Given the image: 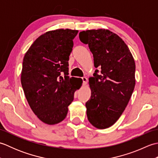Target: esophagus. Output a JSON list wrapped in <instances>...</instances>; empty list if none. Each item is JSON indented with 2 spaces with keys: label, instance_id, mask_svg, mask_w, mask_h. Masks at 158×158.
Segmentation results:
<instances>
[{
  "label": "esophagus",
  "instance_id": "esophagus-1",
  "mask_svg": "<svg viewBox=\"0 0 158 158\" xmlns=\"http://www.w3.org/2000/svg\"><path fill=\"white\" fill-rule=\"evenodd\" d=\"M81 79L83 80V85H85L87 84V82H88V79H87V77H82Z\"/></svg>",
  "mask_w": 158,
  "mask_h": 158
}]
</instances>
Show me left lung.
<instances>
[{
	"label": "left lung",
	"instance_id": "8db88e82",
	"mask_svg": "<svg viewBox=\"0 0 158 158\" xmlns=\"http://www.w3.org/2000/svg\"><path fill=\"white\" fill-rule=\"evenodd\" d=\"M88 44L97 69L89 79L91 97L85 103L90 123L98 129L113 126L122 115L135 86V62L128 47L109 30L79 33Z\"/></svg>",
	"mask_w": 158,
	"mask_h": 158
}]
</instances>
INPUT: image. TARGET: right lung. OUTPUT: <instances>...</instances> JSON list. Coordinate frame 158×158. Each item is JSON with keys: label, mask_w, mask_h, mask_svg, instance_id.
I'll return each mask as SVG.
<instances>
[{"label": "right lung", "mask_w": 158, "mask_h": 158, "mask_svg": "<svg viewBox=\"0 0 158 158\" xmlns=\"http://www.w3.org/2000/svg\"><path fill=\"white\" fill-rule=\"evenodd\" d=\"M77 33L70 29L47 32L35 40L23 60L21 83L26 100L38 118L49 125L65 119L74 94L81 85L79 78L68 76Z\"/></svg>", "instance_id": "obj_1"}]
</instances>
